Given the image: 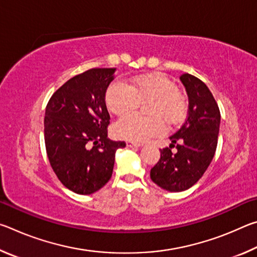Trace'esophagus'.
<instances>
[{
    "label": "esophagus",
    "instance_id": "1",
    "mask_svg": "<svg viewBox=\"0 0 257 257\" xmlns=\"http://www.w3.org/2000/svg\"><path fill=\"white\" fill-rule=\"evenodd\" d=\"M143 144H139V143L135 142H127V147H142Z\"/></svg>",
    "mask_w": 257,
    "mask_h": 257
}]
</instances>
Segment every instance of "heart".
<instances>
[{"instance_id":"1","label":"heart","mask_w":257,"mask_h":257,"mask_svg":"<svg viewBox=\"0 0 257 257\" xmlns=\"http://www.w3.org/2000/svg\"><path fill=\"white\" fill-rule=\"evenodd\" d=\"M154 99L150 115L153 118H143L137 113L121 118L114 125L116 136L125 141L143 143L165 132L163 119L169 124H178L185 120L188 102L175 82L159 73L136 77L130 85L115 80L108 86L105 102L108 110L122 115L138 107L141 101Z\"/></svg>"}]
</instances>
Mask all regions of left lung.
Here are the masks:
<instances>
[{"label":"left lung","mask_w":257,"mask_h":257,"mask_svg":"<svg viewBox=\"0 0 257 257\" xmlns=\"http://www.w3.org/2000/svg\"><path fill=\"white\" fill-rule=\"evenodd\" d=\"M180 80L188 95V116L151 169V179L168 191H184L201 179L214 156L220 130V110L208 87L189 73Z\"/></svg>","instance_id":"8db88e82"}]
</instances>
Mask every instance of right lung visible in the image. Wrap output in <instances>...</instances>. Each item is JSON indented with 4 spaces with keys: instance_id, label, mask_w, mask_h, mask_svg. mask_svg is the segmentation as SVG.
I'll return each instance as SVG.
<instances>
[{
    "instance_id": "obj_1",
    "label": "right lung",
    "mask_w": 257,
    "mask_h": 257,
    "mask_svg": "<svg viewBox=\"0 0 257 257\" xmlns=\"http://www.w3.org/2000/svg\"><path fill=\"white\" fill-rule=\"evenodd\" d=\"M115 68H95L75 76L46 105L44 137L59 180L79 195H90L111 179L115 152L124 142L107 138L105 93Z\"/></svg>"
}]
</instances>
